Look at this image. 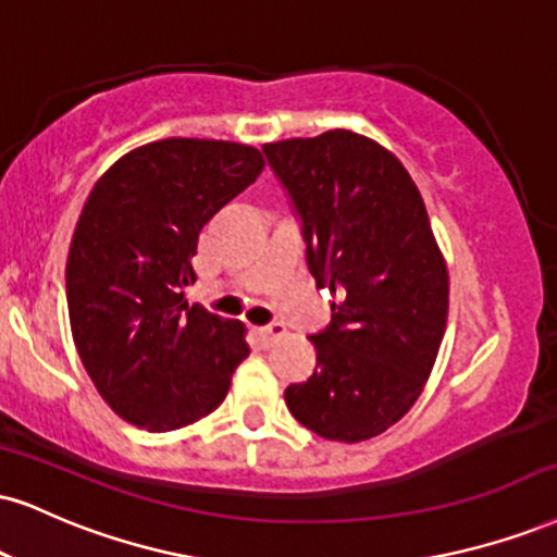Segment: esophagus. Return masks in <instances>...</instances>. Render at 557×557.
I'll return each mask as SVG.
<instances>
[{"label": "esophagus", "mask_w": 557, "mask_h": 557, "mask_svg": "<svg viewBox=\"0 0 557 557\" xmlns=\"http://www.w3.org/2000/svg\"><path fill=\"white\" fill-rule=\"evenodd\" d=\"M257 334H259L261 343L270 345V343H274V339H277V337H283L285 330H283V324H270V326H259Z\"/></svg>", "instance_id": "esophagus-1"}]
</instances>
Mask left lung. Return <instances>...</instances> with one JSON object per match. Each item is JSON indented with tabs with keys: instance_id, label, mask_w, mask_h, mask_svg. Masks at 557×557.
<instances>
[{
	"instance_id": "obj_1",
	"label": "left lung",
	"mask_w": 557,
	"mask_h": 557,
	"mask_svg": "<svg viewBox=\"0 0 557 557\" xmlns=\"http://www.w3.org/2000/svg\"><path fill=\"white\" fill-rule=\"evenodd\" d=\"M261 150L300 218L308 270L337 296L330 326L311 334L313 376L285 388L287 410L326 441H368L418 401L444 339L448 272L423 197L363 134Z\"/></svg>"
}]
</instances>
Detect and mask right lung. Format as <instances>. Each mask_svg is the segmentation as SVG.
Returning <instances> with one entry per match:
<instances>
[{"mask_svg":"<svg viewBox=\"0 0 557 557\" xmlns=\"http://www.w3.org/2000/svg\"><path fill=\"white\" fill-rule=\"evenodd\" d=\"M264 169L257 147L169 137L119 158L79 214L66 306L79 360L126 423L178 431L218 410L249 355L240 321L189 306L202 227Z\"/></svg>","mask_w":557,"mask_h":557,"instance_id":"obj_1","label":"right lung"}]
</instances>
